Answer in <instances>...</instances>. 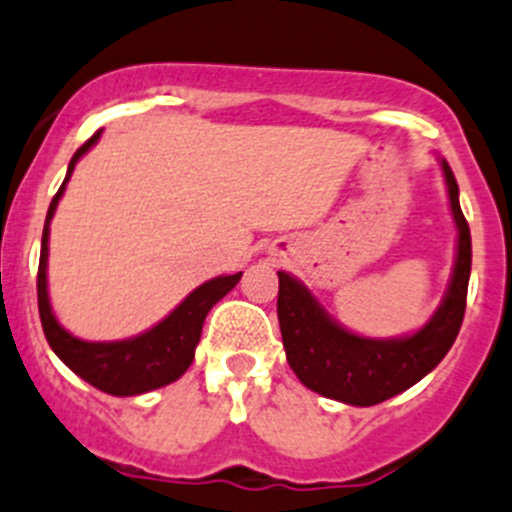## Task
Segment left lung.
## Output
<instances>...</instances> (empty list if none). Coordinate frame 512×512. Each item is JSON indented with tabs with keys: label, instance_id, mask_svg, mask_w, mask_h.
I'll return each mask as SVG.
<instances>
[{
	"label": "left lung",
	"instance_id": "8db88e82",
	"mask_svg": "<svg viewBox=\"0 0 512 512\" xmlns=\"http://www.w3.org/2000/svg\"><path fill=\"white\" fill-rule=\"evenodd\" d=\"M448 185L450 210L458 227V255H455L453 277L445 292V300L430 317L428 325L415 335L393 337V340H372L337 325L312 292L287 272H277V320H280L282 345L287 362L300 377L305 388L340 400V403L377 405L382 400L400 395L423 380L438 362L448 355L458 337L468 300L470 262V227L460 210L458 182L445 160H440Z\"/></svg>",
	"mask_w": 512,
	"mask_h": 512
}]
</instances>
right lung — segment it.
<instances>
[{
	"label": "right lung",
	"mask_w": 512,
	"mask_h": 512,
	"mask_svg": "<svg viewBox=\"0 0 512 512\" xmlns=\"http://www.w3.org/2000/svg\"><path fill=\"white\" fill-rule=\"evenodd\" d=\"M99 140V132H94L77 152L67 167L62 187L54 195L52 205L47 210L42 232V255H39V272H37V300H39V317H42V330L47 337L49 347L57 352L59 360L87 380L92 388L102 390L107 395L117 398H130V395L150 393V390L165 388L177 377L187 372V367L195 360V347L200 342L202 325H205L207 312L212 305L222 300L232 287L240 282L242 272L237 275H222L215 280L205 282L195 292L185 297L170 315L162 322H157L152 330L142 335L130 337V340L114 342H87L79 337L69 335L54 317L52 305H49L47 292V255H49V222H52L54 210H57L59 197L64 195L69 177H72L74 165L79 157Z\"/></svg>",
	"instance_id": "1"
}]
</instances>
